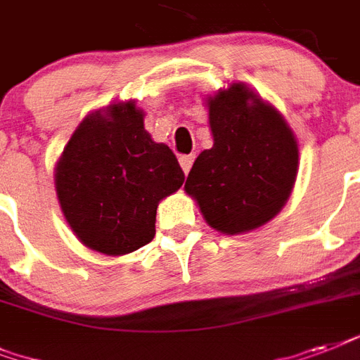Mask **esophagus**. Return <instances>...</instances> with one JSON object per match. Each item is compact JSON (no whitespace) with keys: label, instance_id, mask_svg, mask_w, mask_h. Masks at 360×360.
<instances>
[{"label":"esophagus","instance_id":"1","mask_svg":"<svg viewBox=\"0 0 360 360\" xmlns=\"http://www.w3.org/2000/svg\"><path fill=\"white\" fill-rule=\"evenodd\" d=\"M192 162H194V155H183V157H179V164L185 174H188V172H191Z\"/></svg>","mask_w":360,"mask_h":360}]
</instances>
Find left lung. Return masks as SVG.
Listing matches in <instances>:
<instances>
[{"mask_svg":"<svg viewBox=\"0 0 360 360\" xmlns=\"http://www.w3.org/2000/svg\"><path fill=\"white\" fill-rule=\"evenodd\" d=\"M205 108L213 147L198 155L185 192L213 230L248 233L290 200L299 143L284 115L243 82L207 95Z\"/></svg>","mask_w":360,"mask_h":360,"instance_id":"obj_1","label":"left lung"}]
</instances>
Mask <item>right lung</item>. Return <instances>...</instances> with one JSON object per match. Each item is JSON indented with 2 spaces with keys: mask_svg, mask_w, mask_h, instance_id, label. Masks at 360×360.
I'll list each match as a JSON object with an SVG mask.
<instances>
[{
  "mask_svg": "<svg viewBox=\"0 0 360 360\" xmlns=\"http://www.w3.org/2000/svg\"><path fill=\"white\" fill-rule=\"evenodd\" d=\"M134 98L93 110L53 169L59 207L82 245L124 256L155 237L157 207L185 174L166 143L143 127Z\"/></svg>",
  "mask_w": 360,
  "mask_h": 360,
  "instance_id": "1",
  "label": "right lung"
}]
</instances>
